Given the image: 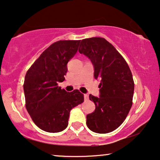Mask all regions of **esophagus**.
I'll return each instance as SVG.
<instances>
[{
    "label": "esophagus",
    "mask_w": 160,
    "mask_h": 160,
    "mask_svg": "<svg viewBox=\"0 0 160 160\" xmlns=\"http://www.w3.org/2000/svg\"><path fill=\"white\" fill-rule=\"evenodd\" d=\"M84 99L86 101H87V100L88 99V94H87V93H85L84 94Z\"/></svg>",
    "instance_id": "esophagus-1"
}]
</instances>
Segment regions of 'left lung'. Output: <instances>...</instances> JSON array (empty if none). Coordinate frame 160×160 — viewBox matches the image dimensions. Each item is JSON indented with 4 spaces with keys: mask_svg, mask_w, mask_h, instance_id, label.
Listing matches in <instances>:
<instances>
[{
    "mask_svg": "<svg viewBox=\"0 0 160 160\" xmlns=\"http://www.w3.org/2000/svg\"><path fill=\"white\" fill-rule=\"evenodd\" d=\"M79 52L90 59L94 78L101 81L100 97L89 95L96 108L87 115V127L96 133L114 131L124 121L132 105L135 83L131 70L122 55L104 38L82 39Z\"/></svg>",
    "mask_w": 160,
    "mask_h": 160,
    "instance_id": "1",
    "label": "left lung"
}]
</instances>
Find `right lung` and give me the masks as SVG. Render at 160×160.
I'll use <instances>...</instances> for the list:
<instances>
[{
  "instance_id": "1",
  "label": "right lung",
  "mask_w": 160,
  "mask_h": 160,
  "mask_svg": "<svg viewBox=\"0 0 160 160\" xmlns=\"http://www.w3.org/2000/svg\"><path fill=\"white\" fill-rule=\"evenodd\" d=\"M80 42V40L54 42L25 74V108L34 123L48 132H59L67 128L70 110L84 101V96L79 90L67 92L58 86L65 80L67 63L76 54Z\"/></svg>"
}]
</instances>
